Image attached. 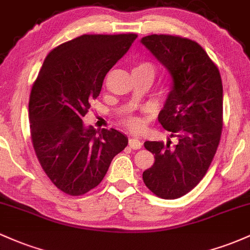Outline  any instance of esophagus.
<instances>
[{
  "label": "esophagus",
  "mask_w": 250,
  "mask_h": 250,
  "mask_svg": "<svg viewBox=\"0 0 250 250\" xmlns=\"http://www.w3.org/2000/svg\"><path fill=\"white\" fill-rule=\"evenodd\" d=\"M129 147L133 148V149H140L142 147V142L139 139L131 138L129 139Z\"/></svg>",
  "instance_id": "obj_1"
}]
</instances>
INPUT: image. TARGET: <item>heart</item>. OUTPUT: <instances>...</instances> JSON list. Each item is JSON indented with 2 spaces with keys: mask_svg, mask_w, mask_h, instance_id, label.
Returning a JSON list of instances; mask_svg holds the SVG:
<instances>
[{
  "mask_svg": "<svg viewBox=\"0 0 250 250\" xmlns=\"http://www.w3.org/2000/svg\"><path fill=\"white\" fill-rule=\"evenodd\" d=\"M134 70H150L153 71V66L149 64V62H140V64L136 66ZM123 125L127 128H129L130 130L133 131H139L142 129L144 127V122L136 115H128L127 117L123 119Z\"/></svg>",
  "mask_w": 250,
  "mask_h": 250,
  "instance_id": "heart-1",
  "label": "heart"
}]
</instances>
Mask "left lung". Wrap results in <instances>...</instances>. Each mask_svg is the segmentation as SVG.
I'll use <instances>...</instances> for the list:
<instances>
[{
    "label": "left lung",
    "mask_w": 250,
    "mask_h": 250,
    "mask_svg": "<svg viewBox=\"0 0 250 250\" xmlns=\"http://www.w3.org/2000/svg\"><path fill=\"white\" fill-rule=\"evenodd\" d=\"M141 42L171 75L172 90L158 120L178 139L174 146L145 142L155 161L142 178L155 196L177 199L198 185L217 150L223 128L221 73L204 48L188 38L152 34Z\"/></svg>",
    "instance_id": "1"
}]
</instances>
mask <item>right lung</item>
<instances>
[{"label":"right lung","mask_w":250,"mask_h":250,"mask_svg":"<svg viewBox=\"0 0 250 250\" xmlns=\"http://www.w3.org/2000/svg\"><path fill=\"white\" fill-rule=\"evenodd\" d=\"M138 38L84 34L53 48L29 96L35 154L51 182L70 196H81L103 180L111 160L128 145L116 129L85 128L90 102L100 96L104 77Z\"/></svg>","instance_id":"right-lung-1"}]
</instances>
